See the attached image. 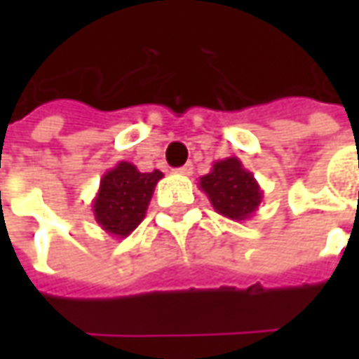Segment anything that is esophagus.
Listing matches in <instances>:
<instances>
[{"instance_id":"34e87169","label":"esophagus","mask_w":359,"mask_h":359,"mask_svg":"<svg viewBox=\"0 0 359 359\" xmlns=\"http://www.w3.org/2000/svg\"><path fill=\"white\" fill-rule=\"evenodd\" d=\"M192 163H187L184 167H179V169H175V172H179V175H184V177H190L192 175Z\"/></svg>"}]
</instances>
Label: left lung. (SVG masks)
Listing matches in <instances>:
<instances>
[{
    "instance_id": "obj_1",
    "label": "left lung",
    "mask_w": 359,
    "mask_h": 359,
    "mask_svg": "<svg viewBox=\"0 0 359 359\" xmlns=\"http://www.w3.org/2000/svg\"><path fill=\"white\" fill-rule=\"evenodd\" d=\"M198 187L219 215L233 221H246L259 208L264 190L256 177L238 157H226L213 163L211 171L198 180Z\"/></svg>"
}]
</instances>
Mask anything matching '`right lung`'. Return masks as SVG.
<instances>
[{
  "label": "right lung",
  "instance_id": "right-lung-1",
  "mask_svg": "<svg viewBox=\"0 0 359 359\" xmlns=\"http://www.w3.org/2000/svg\"><path fill=\"white\" fill-rule=\"evenodd\" d=\"M163 179L161 171L140 172L136 165L118 161L100 180L92 202L97 225L111 236L126 238L146 217L156 184Z\"/></svg>",
  "mask_w": 359,
  "mask_h": 359
}]
</instances>
